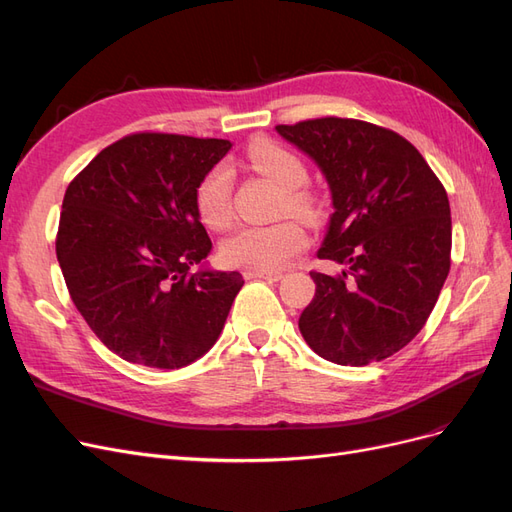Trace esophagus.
<instances>
[{
    "label": "esophagus",
    "mask_w": 512,
    "mask_h": 512,
    "mask_svg": "<svg viewBox=\"0 0 512 512\" xmlns=\"http://www.w3.org/2000/svg\"><path fill=\"white\" fill-rule=\"evenodd\" d=\"M245 280H267V282H277L282 280V273H265V271H243Z\"/></svg>",
    "instance_id": "esophagus-1"
}]
</instances>
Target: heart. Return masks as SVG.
I'll list each match as a JSON object with an SVG mask.
<instances>
[{"label":"heart","instance_id":"obj_1","mask_svg":"<svg viewBox=\"0 0 512 512\" xmlns=\"http://www.w3.org/2000/svg\"><path fill=\"white\" fill-rule=\"evenodd\" d=\"M247 162L260 175L269 177L284 190L282 209L299 220H314L316 198L303 185L307 183L305 162L290 149L273 141H256L247 149ZM232 173L226 164H215L198 181L194 203L198 218L205 226L220 230L228 226L232 215ZM305 245V232L297 222L271 226H243L228 235L220 245V256L230 267L245 271L277 273Z\"/></svg>","mask_w":512,"mask_h":512}]
</instances>
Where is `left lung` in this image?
Segmentation results:
<instances>
[{"label":"left lung","mask_w":512,"mask_h":512,"mask_svg":"<svg viewBox=\"0 0 512 512\" xmlns=\"http://www.w3.org/2000/svg\"><path fill=\"white\" fill-rule=\"evenodd\" d=\"M329 183L333 213L312 271L316 294L299 318L307 346L361 367L408 346L451 269V207L440 179L404 136L359 119L275 126Z\"/></svg>","instance_id":"obj_1"}]
</instances>
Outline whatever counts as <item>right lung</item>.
<instances>
[{
    "mask_svg": "<svg viewBox=\"0 0 512 512\" xmlns=\"http://www.w3.org/2000/svg\"><path fill=\"white\" fill-rule=\"evenodd\" d=\"M230 147L222 138L132 134L68 185L59 267L76 309L123 361L179 369L218 342L243 277L207 267L211 239L194 192Z\"/></svg>",
    "mask_w": 512,
    "mask_h": 512,
    "instance_id": "1",
    "label": "right lung"
}]
</instances>
